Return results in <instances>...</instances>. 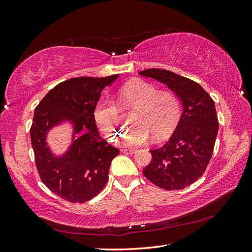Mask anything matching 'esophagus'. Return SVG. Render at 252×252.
<instances>
[{"mask_svg":"<svg viewBox=\"0 0 252 252\" xmlns=\"http://www.w3.org/2000/svg\"><path fill=\"white\" fill-rule=\"evenodd\" d=\"M121 152H122L123 154H129V155H133V154H135L136 149H129V148H125V149H121Z\"/></svg>","mask_w":252,"mask_h":252,"instance_id":"obj_1","label":"esophagus"}]
</instances>
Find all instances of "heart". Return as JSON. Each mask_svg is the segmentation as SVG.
I'll list each match as a JSON object with an SVG mask.
<instances>
[{"instance_id": "obj_1", "label": "heart", "mask_w": 252, "mask_h": 252, "mask_svg": "<svg viewBox=\"0 0 252 252\" xmlns=\"http://www.w3.org/2000/svg\"><path fill=\"white\" fill-rule=\"evenodd\" d=\"M119 101L123 109L135 108L133 126L123 133L120 143L126 146H138L147 143L154 135L164 140L178 125L181 107L175 94L158 91L157 87L143 80H132L120 88ZM94 119L104 134L115 140L122 131L121 108L115 100L101 98L94 108Z\"/></svg>"}]
</instances>
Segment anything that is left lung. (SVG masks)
Returning <instances> with one entry per match:
<instances>
[{
    "mask_svg": "<svg viewBox=\"0 0 252 252\" xmlns=\"http://www.w3.org/2000/svg\"><path fill=\"white\" fill-rule=\"evenodd\" d=\"M138 73L167 85L183 105L173 134L163 146L152 149V161L143 173L160 189H183L200 178L211 159L219 130L215 101L201 85L172 71L153 68Z\"/></svg>",
    "mask_w": 252,
    "mask_h": 252,
    "instance_id": "left-lung-1",
    "label": "left lung"
}]
</instances>
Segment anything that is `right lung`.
<instances>
[{"instance_id":"obj_1","label":"right lung","mask_w":252,"mask_h":252,"mask_svg":"<svg viewBox=\"0 0 252 252\" xmlns=\"http://www.w3.org/2000/svg\"><path fill=\"white\" fill-rule=\"evenodd\" d=\"M118 77L69 79L35 107L30 137L37 172L47 189L69 202H85L97 195L108 181L111 160L119 155V149L99 135L94 119L101 91ZM65 121L73 125V144L65 154L55 157L46 136Z\"/></svg>"}]
</instances>
